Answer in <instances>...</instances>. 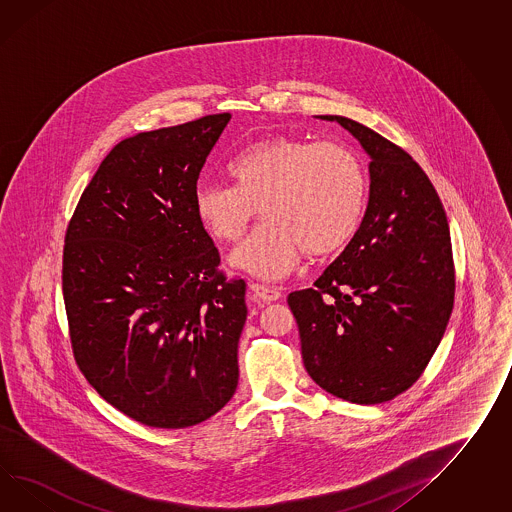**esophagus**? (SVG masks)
Returning <instances> with one entry per match:
<instances>
[{
	"mask_svg": "<svg viewBox=\"0 0 512 512\" xmlns=\"http://www.w3.org/2000/svg\"><path fill=\"white\" fill-rule=\"evenodd\" d=\"M251 292L257 300L266 301V303H272L281 298V290L277 287H268V285H261V283H251Z\"/></svg>",
	"mask_w": 512,
	"mask_h": 512,
	"instance_id": "1",
	"label": "esophagus"
}]
</instances>
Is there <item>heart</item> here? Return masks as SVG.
<instances>
[{"label":"heart","instance_id":"1","mask_svg":"<svg viewBox=\"0 0 512 512\" xmlns=\"http://www.w3.org/2000/svg\"><path fill=\"white\" fill-rule=\"evenodd\" d=\"M235 183L201 181L194 211L220 242H237L259 216V227L231 261L264 279L287 275L307 253H340L359 231L368 179L355 151L337 142L275 137L255 140L227 166Z\"/></svg>","mask_w":512,"mask_h":512}]
</instances>
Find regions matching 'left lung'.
Segmentation results:
<instances>
[{
  "mask_svg": "<svg viewBox=\"0 0 512 512\" xmlns=\"http://www.w3.org/2000/svg\"><path fill=\"white\" fill-rule=\"evenodd\" d=\"M337 122L370 157V198L357 235L314 288L288 294L301 357L325 392L375 405L424 372L455 296L448 218L407 151L344 116Z\"/></svg>",
  "mask_w": 512,
  "mask_h": 512,
  "instance_id": "obj_1",
  "label": "left lung"
}]
</instances>
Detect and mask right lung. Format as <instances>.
<instances>
[{
    "mask_svg": "<svg viewBox=\"0 0 512 512\" xmlns=\"http://www.w3.org/2000/svg\"><path fill=\"white\" fill-rule=\"evenodd\" d=\"M231 114L116 144L64 238L63 294L75 361L140 424H201L233 398L246 283L225 281L194 188Z\"/></svg>",
    "mask_w": 512,
    "mask_h": 512,
    "instance_id": "1",
    "label": "right lung"
}]
</instances>
